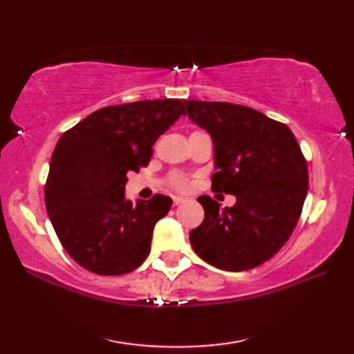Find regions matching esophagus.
<instances>
[{
  "mask_svg": "<svg viewBox=\"0 0 354 354\" xmlns=\"http://www.w3.org/2000/svg\"><path fill=\"white\" fill-rule=\"evenodd\" d=\"M171 199H173V205H179V204H183V202H185V198H183V196H173Z\"/></svg>",
  "mask_w": 354,
  "mask_h": 354,
  "instance_id": "34e87169",
  "label": "esophagus"
}]
</instances>
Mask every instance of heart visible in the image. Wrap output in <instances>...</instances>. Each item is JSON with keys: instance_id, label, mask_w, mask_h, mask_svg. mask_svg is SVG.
Returning a JSON list of instances; mask_svg holds the SVG:
<instances>
[{"instance_id": "b5f03b06", "label": "heart", "mask_w": 354, "mask_h": 354, "mask_svg": "<svg viewBox=\"0 0 354 354\" xmlns=\"http://www.w3.org/2000/svg\"><path fill=\"white\" fill-rule=\"evenodd\" d=\"M171 183L175 184V187H178V189H185V187H187V181L181 175H173Z\"/></svg>"}]
</instances>
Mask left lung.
<instances>
[{"instance_id": "1", "label": "left lung", "mask_w": 354, "mask_h": 354, "mask_svg": "<svg viewBox=\"0 0 354 354\" xmlns=\"http://www.w3.org/2000/svg\"><path fill=\"white\" fill-rule=\"evenodd\" d=\"M184 104V115L213 140L212 190L236 196L230 208L198 198L205 219L190 232L193 250L230 272L260 266L288 242L307 196L309 173L298 141L288 126L252 108L201 100Z\"/></svg>"}]
</instances>
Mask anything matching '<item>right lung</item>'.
I'll return each mask as SVG.
<instances>
[{"instance_id":"1","label":"right lung","mask_w":354,"mask_h":354,"mask_svg":"<svg viewBox=\"0 0 354 354\" xmlns=\"http://www.w3.org/2000/svg\"><path fill=\"white\" fill-rule=\"evenodd\" d=\"M178 99L117 104L66 131L53 152L45 207L70 257L99 275H122L147 259L155 223L171 199H126L127 173L147 165L152 146L184 115Z\"/></svg>"}]
</instances>
